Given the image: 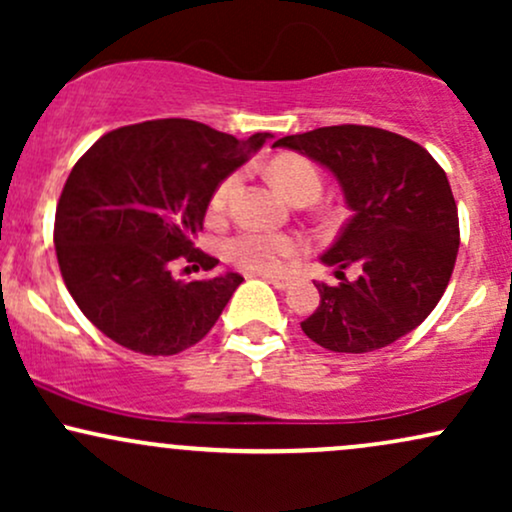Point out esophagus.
I'll list each match as a JSON object with an SVG mask.
<instances>
[{"mask_svg":"<svg viewBox=\"0 0 512 512\" xmlns=\"http://www.w3.org/2000/svg\"><path fill=\"white\" fill-rule=\"evenodd\" d=\"M264 279H267L269 284H272L274 289H279V291L289 289V286H291V276H284V274H264Z\"/></svg>","mask_w":512,"mask_h":512,"instance_id":"obj_1","label":"esophagus"}]
</instances>
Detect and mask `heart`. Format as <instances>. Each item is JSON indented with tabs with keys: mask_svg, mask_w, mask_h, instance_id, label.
I'll return each mask as SVG.
<instances>
[{
	"mask_svg": "<svg viewBox=\"0 0 512 512\" xmlns=\"http://www.w3.org/2000/svg\"><path fill=\"white\" fill-rule=\"evenodd\" d=\"M274 185L284 192L291 202L296 199H313L320 197L322 192V175L308 158L303 156H281L272 161L269 166ZM240 187V175L231 173L219 182V187L211 195L209 209L214 214H221L228 207L233 195ZM303 250L301 238L291 236V233H276V231H243L236 238L226 243V257L231 262L240 264L245 269H255V272H274L281 267V262L289 257L298 255Z\"/></svg>",
	"mask_w": 512,
	"mask_h": 512,
	"instance_id": "b5f03b06",
	"label": "heart"
}]
</instances>
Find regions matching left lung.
Here are the masks:
<instances>
[{"label": "left lung", "instance_id": "8db88e82", "mask_svg": "<svg viewBox=\"0 0 512 512\" xmlns=\"http://www.w3.org/2000/svg\"><path fill=\"white\" fill-rule=\"evenodd\" d=\"M274 146L337 178L349 221L320 257L339 284L317 281L320 305L303 332L322 349L366 354L421 325L448 289L460 221L445 170L424 146L366 125L320 127ZM358 266L356 280L343 269Z\"/></svg>", "mask_w": 512, "mask_h": 512}]
</instances>
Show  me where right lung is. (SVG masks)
Listing matches in <instances>:
<instances>
[{
    "mask_svg": "<svg viewBox=\"0 0 512 512\" xmlns=\"http://www.w3.org/2000/svg\"><path fill=\"white\" fill-rule=\"evenodd\" d=\"M267 139L168 117L113 129L76 161L57 204L55 250L69 293L105 337L146 356L207 337L243 276L182 281L170 267L219 264L195 248L211 195Z\"/></svg>",
    "mask_w": 512,
    "mask_h": 512,
    "instance_id": "1",
    "label": "right lung"
}]
</instances>
